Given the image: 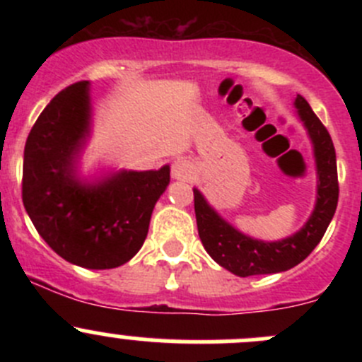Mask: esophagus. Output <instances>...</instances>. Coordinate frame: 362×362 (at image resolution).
<instances>
[{
	"instance_id": "34e87169",
	"label": "esophagus",
	"mask_w": 362,
	"mask_h": 362,
	"mask_svg": "<svg viewBox=\"0 0 362 362\" xmlns=\"http://www.w3.org/2000/svg\"><path fill=\"white\" fill-rule=\"evenodd\" d=\"M171 175L177 180H189L192 175V164L184 158L175 159L173 164H171Z\"/></svg>"
}]
</instances>
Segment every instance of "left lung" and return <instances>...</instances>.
I'll return each instance as SVG.
<instances>
[{"label": "left lung", "mask_w": 362, "mask_h": 362, "mask_svg": "<svg viewBox=\"0 0 362 362\" xmlns=\"http://www.w3.org/2000/svg\"><path fill=\"white\" fill-rule=\"evenodd\" d=\"M294 105L298 108L299 119L303 120L312 138L319 177L313 214L296 235L280 242H261L250 238L228 224L206 203L202 192L194 189L196 222L204 250L222 268L238 276L268 275L294 268L319 245L337 211L339 187L333 140L301 94H298Z\"/></svg>", "instance_id": "obj_1"}]
</instances>
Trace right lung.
I'll return each mask as SVG.
<instances>
[{
    "label": "right lung",
    "mask_w": 362,
    "mask_h": 362,
    "mask_svg": "<svg viewBox=\"0 0 362 362\" xmlns=\"http://www.w3.org/2000/svg\"><path fill=\"white\" fill-rule=\"evenodd\" d=\"M89 126V82L83 80L56 94L36 119L24 148L23 202L57 255L87 269H110L144 245L152 210L170 184V166L80 182L75 166Z\"/></svg>",
    "instance_id": "obj_1"
}]
</instances>
